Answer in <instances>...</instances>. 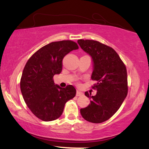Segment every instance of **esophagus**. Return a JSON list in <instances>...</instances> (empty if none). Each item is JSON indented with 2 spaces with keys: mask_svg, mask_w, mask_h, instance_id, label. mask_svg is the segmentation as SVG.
<instances>
[{
  "mask_svg": "<svg viewBox=\"0 0 149 149\" xmlns=\"http://www.w3.org/2000/svg\"><path fill=\"white\" fill-rule=\"evenodd\" d=\"M83 93L82 92L79 91V90H77L76 92V96L77 97H79V96H83Z\"/></svg>",
  "mask_w": 149,
  "mask_h": 149,
  "instance_id": "obj_1",
  "label": "esophagus"
}]
</instances>
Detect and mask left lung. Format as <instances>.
Segmentation results:
<instances>
[{
	"mask_svg": "<svg viewBox=\"0 0 149 149\" xmlns=\"http://www.w3.org/2000/svg\"><path fill=\"white\" fill-rule=\"evenodd\" d=\"M78 45L92 57L93 71L91 78L97 80L95 96L85 92L90 104L80 109V114L87 121L101 123L116 113L127 95V69L112 47L93 40H78Z\"/></svg>",
	"mask_w": 149,
	"mask_h": 149,
	"instance_id": "left-lung-1",
	"label": "left lung"
}]
</instances>
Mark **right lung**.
<instances>
[{"label": "right lung", "instance_id": "add662e5", "mask_svg": "<svg viewBox=\"0 0 149 149\" xmlns=\"http://www.w3.org/2000/svg\"><path fill=\"white\" fill-rule=\"evenodd\" d=\"M77 49V43L71 40L50 42L34 53L26 64L20 88L27 107L39 119H57L66 102L76 96L73 85L61 88L54 84L53 76L61 72L63 58Z\"/></svg>", "mask_w": 149, "mask_h": 149}]
</instances>
